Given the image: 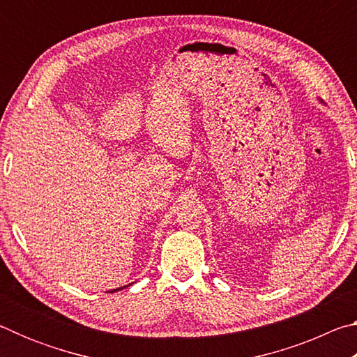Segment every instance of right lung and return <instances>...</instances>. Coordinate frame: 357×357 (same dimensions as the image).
<instances>
[{"label": "right lung", "instance_id": "1", "mask_svg": "<svg viewBox=\"0 0 357 357\" xmlns=\"http://www.w3.org/2000/svg\"><path fill=\"white\" fill-rule=\"evenodd\" d=\"M123 288H126V287H121V288H116V289H112V291H108V293H114V291H119V289H123Z\"/></svg>", "mask_w": 357, "mask_h": 357}]
</instances>
